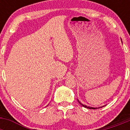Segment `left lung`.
Returning a JSON list of instances; mask_svg holds the SVG:
<instances>
[{"label":"left lung","instance_id":"obj_1","mask_svg":"<svg viewBox=\"0 0 130 130\" xmlns=\"http://www.w3.org/2000/svg\"><path fill=\"white\" fill-rule=\"evenodd\" d=\"M78 102H79V104H81V105H82L83 107H84L88 108V109H97V108H96V107H88V106H87V105H83V104H81V102H79V100H78Z\"/></svg>","mask_w":130,"mask_h":130}]
</instances>
